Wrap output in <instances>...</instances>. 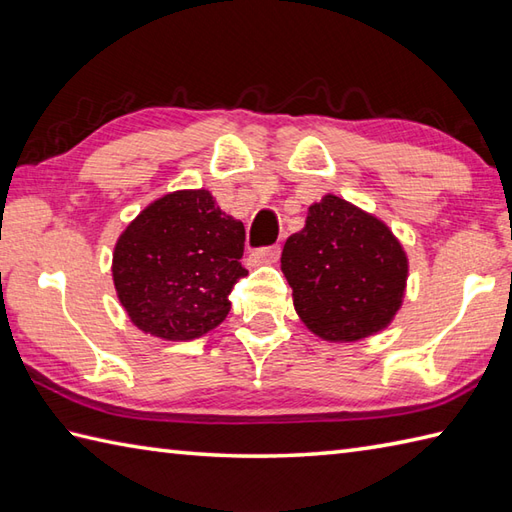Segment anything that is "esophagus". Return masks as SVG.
I'll use <instances>...</instances> for the list:
<instances>
[{"label":"esophagus","mask_w":512,"mask_h":512,"mask_svg":"<svg viewBox=\"0 0 512 512\" xmlns=\"http://www.w3.org/2000/svg\"><path fill=\"white\" fill-rule=\"evenodd\" d=\"M281 253V246H262V248H255L253 253L248 255V262L250 266H262V264H275L279 259Z\"/></svg>","instance_id":"esophagus-1"}]
</instances>
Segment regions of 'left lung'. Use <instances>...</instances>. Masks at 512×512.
Returning a JSON list of instances; mask_svg holds the SVG:
<instances>
[{
	"label": "left lung",
	"mask_w": 512,
	"mask_h": 512,
	"mask_svg": "<svg viewBox=\"0 0 512 512\" xmlns=\"http://www.w3.org/2000/svg\"><path fill=\"white\" fill-rule=\"evenodd\" d=\"M281 270L295 310L325 341H358L394 319L407 284V255L389 228L354 204L325 195L286 239Z\"/></svg>",
	"instance_id": "8db88e82"
}]
</instances>
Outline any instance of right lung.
<instances>
[{"instance_id":"right-lung-1","label":"right lung","mask_w":512,"mask_h":512,"mask_svg":"<svg viewBox=\"0 0 512 512\" xmlns=\"http://www.w3.org/2000/svg\"><path fill=\"white\" fill-rule=\"evenodd\" d=\"M244 224L204 189L149 204L114 248V286L129 319L167 341H191L220 325L248 270Z\"/></svg>"}]
</instances>
